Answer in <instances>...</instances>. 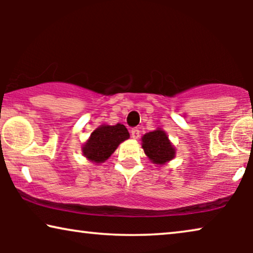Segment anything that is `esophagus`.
I'll list each match as a JSON object with an SVG mask.
<instances>
[{
  "label": "esophagus",
  "instance_id": "34e87169",
  "mask_svg": "<svg viewBox=\"0 0 253 253\" xmlns=\"http://www.w3.org/2000/svg\"><path fill=\"white\" fill-rule=\"evenodd\" d=\"M140 136V131L137 129V127H134V129L131 130V137L133 138V139H138Z\"/></svg>",
  "mask_w": 253,
  "mask_h": 253
}]
</instances>
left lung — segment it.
Returning <instances> with one entry per match:
<instances>
[{"label":"left lung","mask_w":253,"mask_h":253,"mask_svg":"<svg viewBox=\"0 0 253 253\" xmlns=\"http://www.w3.org/2000/svg\"><path fill=\"white\" fill-rule=\"evenodd\" d=\"M141 147L151 162L157 166L168 164L176 155V148L161 127L145 133L141 137Z\"/></svg>","instance_id":"left-lung-1"}]
</instances>
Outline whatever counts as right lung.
I'll use <instances>...</instances> for the list:
<instances>
[{
    "label": "right lung",
    "mask_w": 253,
    "mask_h": 253,
    "mask_svg": "<svg viewBox=\"0 0 253 253\" xmlns=\"http://www.w3.org/2000/svg\"><path fill=\"white\" fill-rule=\"evenodd\" d=\"M129 138V131L123 124H102L93 131L88 139L83 145V155L93 164H102L108 160L121 143Z\"/></svg>",
    "instance_id": "1"
}]
</instances>
